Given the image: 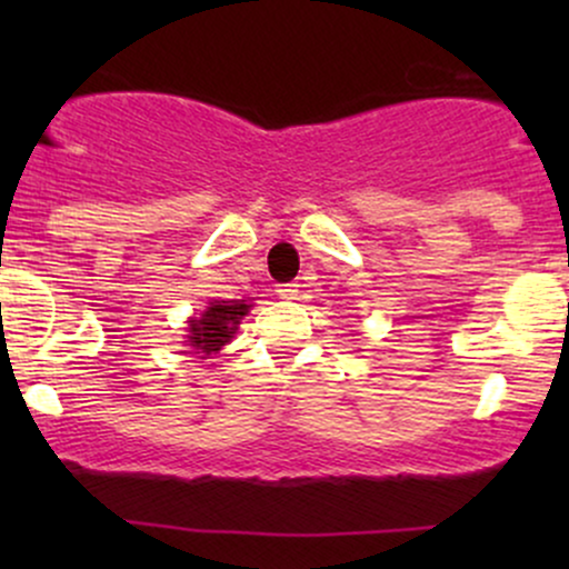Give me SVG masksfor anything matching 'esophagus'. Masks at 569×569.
I'll return each mask as SVG.
<instances>
[{
  "mask_svg": "<svg viewBox=\"0 0 569 569\" xmlns=\"http://www.w3.org/2000/svg\"><path fill=\"white\" fill-rule=\"evenodd\" d=\"M276 293L280 299H297V293H299V283H280L278 289H276Z\"/></svg>",
  "mask_w": 569,
  "mask_h": 569,
  "instance_id": "34e87169",
  "label": "esophagus"
}]
</instances>
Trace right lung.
<instances>
[{"label": "right lung", "mask_w": 569, "mask_h": 569, "mask_svg": "<svg viewBox=\"0 0 569 569\" xmlns=\"http://www.w3.org/2000/svg\"><path fill=\"white\" fill-rule=\"evenodd\" d=\"M246 312L248 305L243 302H211L198 321H189V345L206 356L221 350V345L230 342Z\"/></svg>", "instance_id": "1"}]
</instances>
